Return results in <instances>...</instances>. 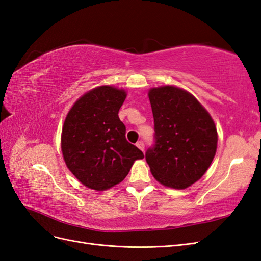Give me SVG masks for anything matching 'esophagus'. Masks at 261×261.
<instances>
[{
	"label": "esophagus",
	"instance_id": "esophagus-1",
	"mask_svg": "<svg viewBox=\"0 0 261 261\" xmlns=\"http://www.w3.org/2000/svg\"><path fill=\"white\" fill-rule=\"evenodd\" d=\"M136 146L141 150V151H144V150H145V144H144L143 140H139L138 143L136 144Z\"/></svg>",
	"mask_w": 261,
	"mask_h": 261
}]
</instances>
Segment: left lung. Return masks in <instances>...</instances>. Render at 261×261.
Masks as SVG:
<instances>
[{
  "label": "left lung",
  "instance_id": "left-lung-1",
  "mask_svg": "<svg viewBox=\"0 0 261 261\" xmlns=\"http://www.w3.org/2000/svg\"><path fill=\"white\" fill-rule=\"evenodd\" d=\"M154 120V145L146 152L153 177L185 189L200 179L216 155L215 122L192 93L174 86L148 92Z\"/></svg>",
  "mask_w": 261,
  "mask_h": 261
}]
</instances>
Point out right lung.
Returning <instances> with one entry per match:
<instances>
[{
	"label": "right lung",
	"instance_id": "right-lung-1",
	"mask_svg": "<svg viewBox=\"0 0 261 261\" xmlns=\"http://www.w3.org/2000/svg\"><path fill=\"white\" fill-rule=\"evenodd\" d=\"M126 98L123 89L97 87L78 99L64 121L61 148L68 170L86 187L106 191L128 174L144 153L125 137L118 111Z\"/></svg>",
	"mask_w": 261,
	"mask_h": 261
}]
</instances>
